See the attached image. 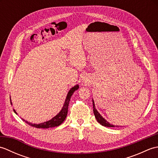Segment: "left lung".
<instances>
[{
  "mask_svg": "<svg viewBox=\"0 0 158 158\" xmlns=\"http://www.w3.org/2000/svg\"><path fill=\"white\" fill-rule=\"evenodd\" d=\"M93 111H94V114L97 122L101 124L102 126H105V127H115L113 125H112V124L109 123L108 122H107V121H106L105 119H104L103 117L100 115V114L98 112V110H97L95 108V105H94V100H93Z\"/></svg>",
  "mask_w": 158,
  "mask_h": 158,
  "instance_id": "left-lung-1",
  "label": "left lung"
}]
</instances>
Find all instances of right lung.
Returning a JSON list of instances; mask_svg holds the SVG:
<instances>
[{"label": "right lung", "mask_w": 158, "mask_h": 158, "mask_svg": "<svg viewBox=\"0 0 158 158\" xmlns=\"http://www.w3.org/2000/svg\"><path fill=\"white\" fill-rule=\"evenodd\" d=\"M79 89V85H77L75 86H74L73 88H72L71 89H70V91L69 92L68 94H67L66 96V98L65 100V102H64V105L62 109L61 110V111H60L58 115L56 116H55L54 117H53V118L48 121V122H46L44 123H39V124H32L31 123H29L27 121H25L24 119H23V121H24V122L28 123V125L31 126L32 127H38V128H49V127H56V126H60V124H62V122L64 121L65 120L66 117L67 116V113H68V107H69V104L70 102V98H71V96L73 95V94L75 92V91H76L77 89ZM15 111V110H13ZM15 113H16V112L15 111Z\"/></svg>", "instance_id": "right-lung-1"}]
</instances>
